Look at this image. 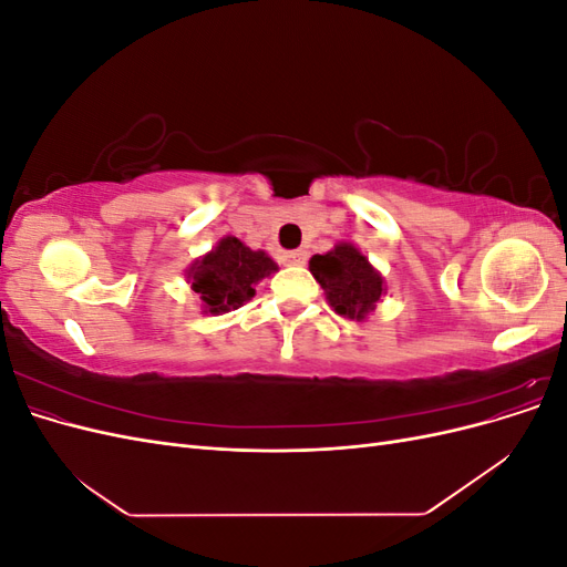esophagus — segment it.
I'll return each instance as SVG.
<instances>
[{
	"label": "esophagus",
	"mask_w": 567,
	"mask_h": 567,
	"mask_svg": "<svg viewBox=\"0 0 567 567\" xmlns=\"http://www.w3.org/2000/svg\"><path fill=\"white\" fill-rule=\"evenodd\" d=\"M305 262H307L305 250H288L281 255V265H286V267H300Z\"/></svg>",
	"instance_id": "obj_1"
}]
</instances>
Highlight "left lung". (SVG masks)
Instances as JSON below:
<instances>
[{"label":"left lung","instance_id":"8db88e82","mask_svg":"<svg viewBox=\"0 0 567 567\" xmlns=\"http://www.w3.org/2000/svg\"><path fill=\"white\" fill-rule=\"evenodd\" d=\"M310 271L321 284L338 315L364 319L383 296V279L354 246L340 244L331 252L315 255Z\"/></svg>","mask_w":567,"mask_h":567}]
</instances>
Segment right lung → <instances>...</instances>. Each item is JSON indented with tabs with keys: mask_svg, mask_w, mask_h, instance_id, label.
<instances>
[{
	"mask_svg": "<svg viewBox=\"0 0 567 567\" xmlns=\"http://www.w3.org/2000/svg\"><path fill=\"white\" fill-rule=\"evenodd\" d=\"M277 271L262 250H250L238 238H221L217 248L188 269V281L213 315L229 312L255 296V284Z\"/></svg>",
	"mask_w": 567,
	"mask_h": 567,
	"instance_id": "right-lung-1",
	"label": "right lung"
}]
</instances>
